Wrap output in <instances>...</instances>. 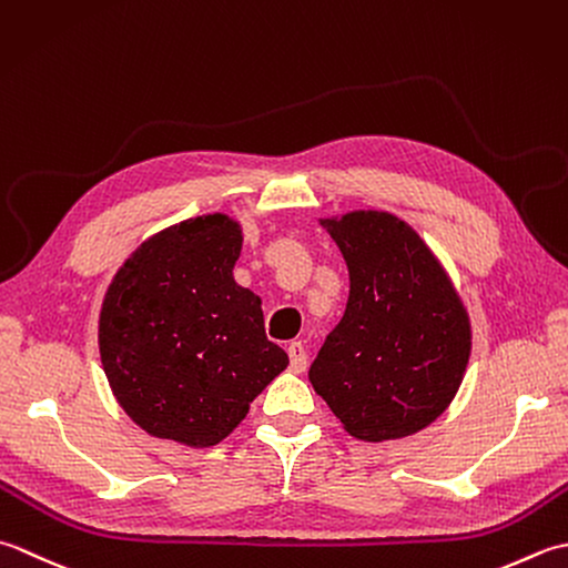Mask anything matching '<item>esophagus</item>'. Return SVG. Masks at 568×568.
<instances>
[{
    "label": "esophagus",
    "instance_id": "1",
    "mask_svg": "<svg viewBox=\"0 0 568 568\" xmlns=\"http://www.w3.org/2000/svg\"><path fill=\"white\" fill-rule=\"evenodd\" d=\"M308 365V353L301 343H292L288 345V367L294 369V373H304Z\"/></svg>",
    "mask_w": 568,
    "mask_h": 568
}]
</instances>
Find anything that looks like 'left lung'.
I'll list each match as a JSON object with an SVG mask.
<instances>
[{"instance_id":"8db88e82","label":"left lung","mask_w":568,"mask_h":568,"mask_svg":"<svg viewBox=\"0 0 568 568\" xmlns=\"http://www.w3.org/2000/svg\"><path fill=\"white\" fill-rule=\"evenodd\" d=\"M351 294L308 379L365 442L416 434L442 414L466 373L470 326L424 240L389 213L328 220Z\"/></svg>"}]
</instances>
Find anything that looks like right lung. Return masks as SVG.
Masks as SVG:
<instances>
[{
	"label": "right lung",
	"mask_w": 568,
	"mask_h": 568,
	"mask_svg": "<svg viewBox=\"0 0 568 568\" xmlns=\"http://www.w3.org/2000/svg\"><path fill=\"white\" fill-rule=\"evenodd\" d=\"M242 250L225 215L149 237L102 301L100 357L114 397L146 434L215 446L288 365L264 335L260 298L233 280Z\"/></svg>",
	"instance_id": "right-lung-1"
}]
</instances>
